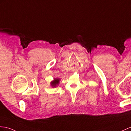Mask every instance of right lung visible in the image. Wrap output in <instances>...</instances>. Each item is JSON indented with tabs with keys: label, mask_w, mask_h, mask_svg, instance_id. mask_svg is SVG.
I'll return each instance as SVG.
<instances>
[{
	"label": "right lung",
	"mask_w": 131,
	"mask_h": 131,
	"mask_svg": "<svg viewBox=\"0 0 131 131\" xmlns=\"http://www.w3.org/2000/svg\"><path fill=\"white\" fill-rule=\"evenodd\" d=\"M60 81L59 79H54V80L51 82V85L53 88H56L57 85H59V83Z\"/></svg>",
	"instance_id": "add662e5"
}]
</instances>
